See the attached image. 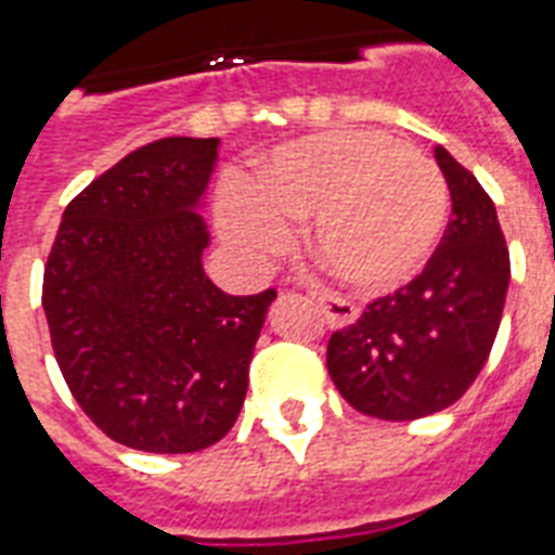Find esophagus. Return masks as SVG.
I'll return each mask as SVG.
<instances>
[{
	"mask_svg": "<svg viewBox=\"0 0 555 555\" xmlns=\"http://www.w3.org/2000/svg\"><path fill=\"white\" fill-rule=\"evenodd\" d=\"M313 302L325 313V320H328L331 328H348V325H354L360 311H357V305L346 302V299H339V296L322 294V291H313Z\"/></svg>",
	"mask_w": 555,
	"mask_h": 555,
	"instance_id": "1",
	"label": "esophagus"
}]
</instances>
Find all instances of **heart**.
I'll list each match as a JSON object with an SVG mask.
<instances>
[{
	"instance_id": "heart-1",
	"label": "heart",
	"mask_w": 555,
	"mask_h": 555,
	"mask_svg": "<svg viewBox=\"0 0 555 555\" xmlns=\"http://www.w3.org/2000/svg\"><path fill=\"white\" fill-rule=\"evenodd\" d=\"M449 212L438 164L365 129L305 134L261 160L244 186L218 198V230L261 268L308 221V247L343 285L379 294L426 268Z\"/></svg>"
}]
</instances>
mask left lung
<instances>
[{"mask_svg": "<svg viewBox=\"0 0 555 555\" xmlns=\"http://www.w3.org/2000/svg\"><path fill=\"white\" fill-rule=\"evenodd\" d=\"M452 221L426 270L328 343V374L357 412L417 421L464 397L499 334L509 253L490 195L443 146Z\"/></svg>", "mask_w": 555, "mask_h": 555, "instance_id": "left-lung-1", "label": "left lung"}]
</instances>
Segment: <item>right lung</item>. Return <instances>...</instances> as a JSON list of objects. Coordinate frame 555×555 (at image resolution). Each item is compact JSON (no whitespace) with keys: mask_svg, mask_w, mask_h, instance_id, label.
<instances>
[{"mask_svg":"<svg viewBox=\"0 0 555 555\" xmlns=\"http://www.w3.org/2000/svg\"><path fill=\"white\" fill-rule=\"evenodd\" d=\"M218 138L129 152L65 207L46 264L51 346L82 412L124 447L198 452L233 429L276 291L204 273Z\"/></svg>","mask_w":555,"mask_h":555,"instance_id":"obj_1","label":"right lung"}]
</instances>
